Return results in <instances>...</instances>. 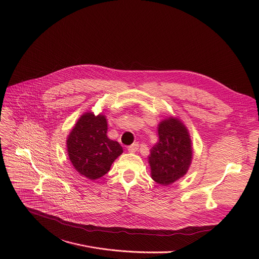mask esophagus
Masks as SVG:
<instances>
[{
  "label": "esophagus",
  "mask_w": 259,
  "mask_h": 259,
  "mask_svg": "<svg viewBox=\"0 0 259 259\" xmlns=\"http://www.w3.org/2000/svg\"><path fill=\"white\" fill-rule=\"evenodd\" d=\"M138 148H139L138 143H135V144H133V145L128 147V152L129 153H135L136 151H138Z\"/></svg>",
  "instance_id": "esophagus-1"
}]
</instances>
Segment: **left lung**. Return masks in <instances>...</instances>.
<instances>
[{
  "label": "left lung",
  "instance_id": "8db88e82",
  "mask_svg": "<svg viewBox=\"0 0 259 259\" xmlns=\"http://www.w3.org/2000/svg\"><path fill=\"white\" fill-rule=\"evenodd\" d=\"M158 143L148 157L152 179L168 186L183 178L189 169L193 149L189 131L176 116H168L158 125Z\"/></svg>",
  "mask_w": 259,
  "mask_h": 259
}]
</instances>
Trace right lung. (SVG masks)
Instances as JSON below:
<instances>
[{
  "mask_svg": "<svg viewBox=\"0 0 259 259\" xmlns=\"http://www.w3.org/2000/svg\"><path fill=\"white\" fill-rule=\"evenodd\" d=\"M67 152L74 168L82 177L95 181L106 175L113 161L122 155L121 145L107 137V120L103 113L84 112L67 137Z\"/></svg>",
  "mask_w": 259,
  "mask_h": 259,
  "instance_id": "right-lung-1",
  "label": "right lung"
}]
</instances>
